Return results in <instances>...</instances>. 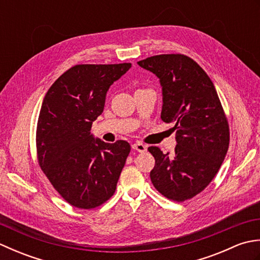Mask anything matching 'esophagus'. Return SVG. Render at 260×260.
<instances>
[{
    "label": "esophagus",
    "instance_id": "1",
    "mask_svg": "<svg viewBox=\"0 0 260 260\" xmlns=\"http://www.w3.org/2000/svg\"><path fill=\"white\" fill-rule=\"evenodd\" d=\"M132 147H133V150H135V151H137V152H140V153H144V152L147 150L146 145H144V144H143V143H141V142L134 143V144L132 145Z\"/></svg>",
    "mask_w": 260,
    "mask_h": 260
}]
</instances>
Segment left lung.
I'll use <instances>...</instances> for the list:
<instances>
[{"mask_svg":"<svg viewBox=\"0 0 260 260\" xmlns=\"http://www.w3.org/2000/svg\"><path fill=\"white\" fill-rule=\"evenodd\" d=\"M162 87L161 118L174 123L173 154L148 147L155 158L150 176L155 189L174 201L203 191L217 174L229 147V126L213 82L183 54H158L137 62Z\"/></svg>","mask_w":260,"mask_h":260,"instance_id":"8db88e82","label":"left lung"}]
</instances>
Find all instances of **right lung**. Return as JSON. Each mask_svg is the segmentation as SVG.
Returning <instances> with one entry per match:
<instances>
[{"mask_svg": "<svg viewBox=\"0 0 260 260\" xmlns=\"http://www.w3.org/2000/svg\"><path fill=\"white\" fill-rule=\"evenodd\" d=\"M132 63L77 64L49 88L37 127L39 164L71 206L92 209L114 194L131 145L90 133L106 95Z\"/></svg>", "mask_w": 260, "mask_h": 260, "instance_id": "add662e5", "label": "right lung"}]
</instances>
